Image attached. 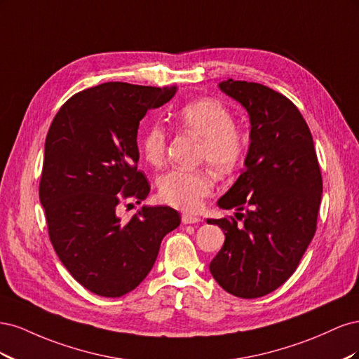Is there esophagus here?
Returning a JSON list of instances; mask_svg holds the SVG:
<instances>
[{
    "mask_svg": "<svg viewBox=\"0 0 359 359\" xmlns=\"http://www.w3.org/2000/svg\"><path fill=\"white\" fill-rule=\"evenodd\" d=\"M181 220L184 224H194V223H199L201 219L198 215H191V214H182L181 215Z\"/></svg>",
    "mask_w": 359,
    "mask_h": 359,
    "instance_id": "esophagus-1",
    "label": "esophagus"
}]
</instances>
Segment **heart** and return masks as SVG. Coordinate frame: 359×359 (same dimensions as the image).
I'll use <instances>...</instances> for the list:
<instances>
[{
    "label": "heart",
    "instance_id": "obj_1",
    "mask_svg": "<svg viewBox=\"0 0 359 359\" xmlns=\"http://www.w3.org/2000/svg\"><path fill=\"white\" fill-rule=\"evenodd\" d=\"M180 128L202 139L201 160L217 172H231L240 163L244 139L235 127V118L224 104L202 99L184 104L178 115ZM168 145L166 130L158 124L149 126L139 139L145 160L158 166L165 160ZM214 190V181L203 170H170L158 180V198L175 208L196 211L202 201Z\"/></svg>",
    "mask_w": 359,
    "mask_h": 359
}]
</instances>
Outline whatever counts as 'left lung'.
<instances>
[{
    "label": "left lung",
    "instance_id": "8db88e82",
    "mask_svg": "<svg viewBox=\"0 0 359 359\" xmlns=\"http://www.w3.org/2000/svg\"><path fill=\"white\" fill-rule=\"evenodd\" d=\"M220 90L250 116L243 173L219 199L235 217L208 219L224 232L210 271L226 292L259 298L295 273L313 240L322 175L310 128L287 97L265 85L227 79Z\"/></svg>",
    "mask_w": 359,
    "mask_h": 359
}]
</instances>
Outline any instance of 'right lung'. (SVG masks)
<instances>
[{
  "label": "right lung",
  "instance_id": "add662e5",
  "mask_svg": "<svg viewBox=\"0 0 359 359\" xmlns=\"http://www.w3.org/2000/svg\"><path fill=\"white\" fill-rule=\"evenodd\" d=\"M175 93L106 82L70 97L49 127L39 189L49 238L73 278L95 295L137 287L181 223L170 206H142L128 222L116 215L121 199L140 203L151 189L137 170L139 121Z\"/></svg>",
  "mask_w": 359,
  "mask_h": 359
}]
</instances>
